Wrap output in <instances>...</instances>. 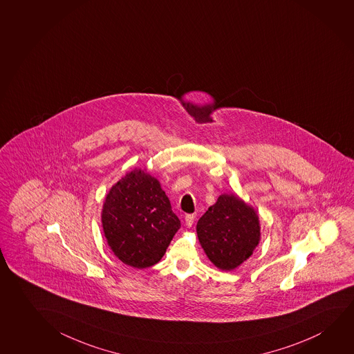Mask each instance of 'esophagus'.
I'll use <instances>...</instances> for the list:
<instances>
[{"label": "esophagus", "instance_id": "1", "mask_svg": "<svg viewBox=\"0 0 354 354\" xmlns=\"http://www.w3.org/2000/svg\"><path fill=\"white\" fill-rule=\"evenodd\" d=\"M194 221H195V214H186L185 225L187 228L194 224Z\"/></svg>", "mask_w": 354, "mask_h": 354}]
</instances>
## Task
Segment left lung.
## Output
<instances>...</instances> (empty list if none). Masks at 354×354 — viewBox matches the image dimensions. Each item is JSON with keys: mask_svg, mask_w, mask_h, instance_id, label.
Returning <instances> with one entry per match:
<instances>
[{"mask_svg": "<svg viewBox=\"0 0 354 354\" xmlns=\"http://www.w3.org/2000/svg\"><path fill=\"white\" fill-rule=\"evenodd\" d=\"M196 232L207 257L222 271H233L246 261L261 239L259 214L233 194L219 195L198 219Z\"/></svg>", "mask_w": 354, "mask_h": 354, "instance_id": "1", "label": "left lung"}]
</instances>
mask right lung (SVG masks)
<instances>
[{
    "label": "right lung",
    "instance_id": "obj_1",
    "mask_svg": "<svg viewBox=\"0 0 354 354\" xmlns=\"http://www.w3.org/2000/svg\"><path fill=\"white\" fill-rule=\"evenodd\" d=\"M104 236L120 261L147 268L160 261L179 218L157 178L135 168L111 186L102 209Z\"/></svg>",
    "mask_w": 354,
    "mask_h": 354
}]
</instances>
